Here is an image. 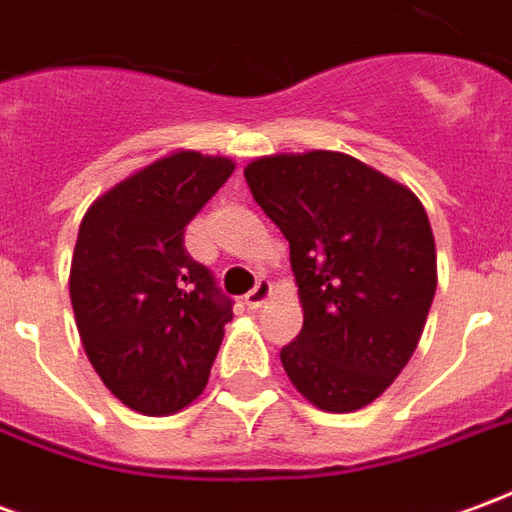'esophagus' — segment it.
<instances>
[{
    "label": "esophagus",
    "mask_w": 512,
    "mask_h": 512,
    "mask_svg": "<svg viewBox=\"0 0 512 512\" xmlns=\"http://www.w3.org/2000/svg\"><path fill=\"white\" fill-rule=\"evenodd\" d=\"M271 296V282L268 279H257V285L249 293H246V307L249 310H257V307H263Z\"/></svg>",
    "instance_id": "obj_1"
}]
</instances>
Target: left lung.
Instances as JSON below:
<instances>
[{"label": "left lung", "instance_id": "8db88e82", "mask_svg": "<svg viewBox=\"0 0 512 512\" xmlns=\"http://www.w3.org/2000/svg\"><path fill=\"white\" fill-rule=\"evenodd\" d=\"M290 244L304 326L279 351L312 406L373 403L417 348L436 293V244L414 191L359 158L312 150L244 169Z\"/></svg>", "mask_w": 512, "mask_h": 512}]
</instances>
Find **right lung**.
Segmentation results:
<instances>
[{
	"label": "right lung",
	"instance_id": "1",
	"mask_svg": "<svg viewBox=\"0 0 512 512\" xmlns=\"http://www.w3.org/2000/svg\"><path fill=\"white\" fill-rule=\"evenodd\" d=\"M235 164L178 150L90 205L71 263V304L87 359L106 389L147 417L189 406L233 321L208 266L183 246L186 224Z\"/></svg>",
	"mask_w": 512,
	"mask_h": 512
}]
</instances>
